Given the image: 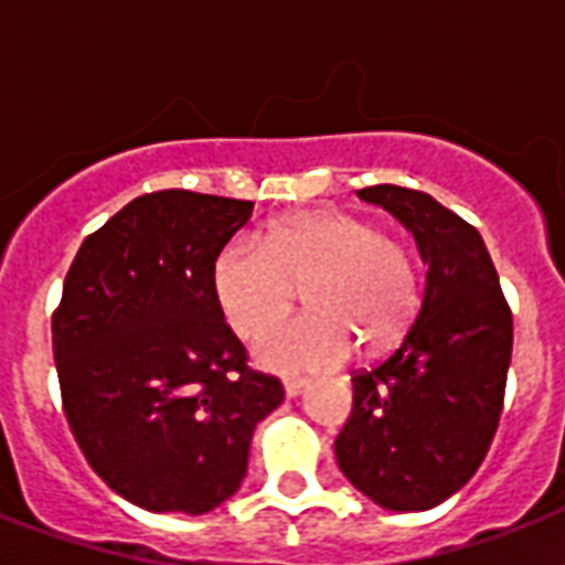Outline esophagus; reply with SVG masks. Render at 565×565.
Returning a JSON list of instances; mask_svg holds the SVG:
<instances>
[{"instance_id": "esophagus-1", "label": "esophagus", "mask_w": 565, "mask_h": 565, "mask_svg": "<svg viewBox=\"0 0 565 565\" xmlns=\"http://www.w3.org/2000/svg\"><path fill=\"white\" fill-rule=\"evenodd\" d=\"M305 390H308V381H301V377H287V381H284V395H287V398H296V395H301Z\"/></svg>"}]
</instances>
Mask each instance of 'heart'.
<instances>
[{
	"label": "heart",
	"mask_w": 565,
	"mask_h": 565,
	"mask_svg": "<svg viewBox=\"0 0 565 565\" xmlns=\"http://www.w3.org/2000/svg\"><path fill=\"white\" fill-rule=\"evenodd\" d=\"M305 280L315 310L257 340L255 354L266 370H334L352 358L354 335L384 349L407 331L419 308V278L407 248L349 213H296L273 222L264 243L237 234L211 266L213 299L243 340L286 312L291 284Z\"/></svg>",
	"instance_id": "heart-1"
}]
</instances>
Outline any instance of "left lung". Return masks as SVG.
<instances>
[{
  "instance_id": "obj_1",
  "label": "left lung",
  "mask_w": 565,
  "mask_h": 565,
  "mask_svg": "<svg viewBox=\"0 0 565 565\" xmlns=\"http://www.w3.org/2000/svg\"><path fill=\"white\" fill-rule=\"evenodd\" d=\"M358 195L411 231L428 273L398 349L352 375L337 466L377 508L430 510L478 472L495 437L513 317L475 225L419 190L375 184Z\"/></svg>"
}]
</instances>
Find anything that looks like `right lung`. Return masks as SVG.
Returning <instances> with one entry per match:
<instances>
[{"label": "right lung", "instance_id": "right-lung-1", "mask_svg": "<svg viewBox=\"0 0 565 565\" xmlns=\"http://www.w3.org/2000/svg\"><path fill=\"white\" fill-rule=\"evenodd\" d=\"M255 202L158 190L84 239L52 313L61 402L93 472L137 508L202 516L246 478L257 422L284 402L248 370L211 290Z\"/></svg>", "mask_w": 565, "mask_h": 565}]
</instances>
